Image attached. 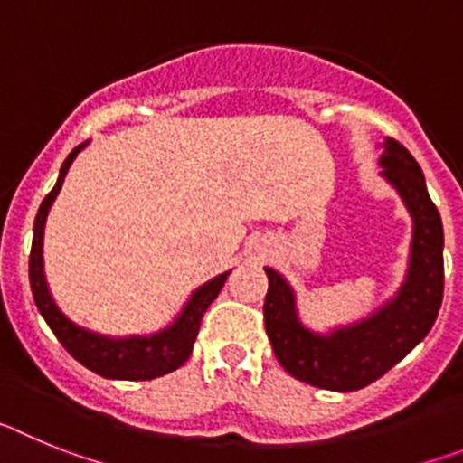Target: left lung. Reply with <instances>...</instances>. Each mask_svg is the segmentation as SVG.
<instances>
[{
  "label": "left lung",
  "instance_id": "obj_1",
  "mask_svg": "<svg viewBox=\"0 0 463 463\" xmlns=\"http://www.w3.org/2000/svg\"><path fill=\"white\" fill-rule=\"evenodd\" d=\"M383 178L412 220L408 269L401 288L369 317L338 325L326 334L298 317L297 294L280 271L264 267L269 292L264 325L278 362L301 383L331 392H354L375 383L424 341L443 301V222L427 192V181L399 141L380 143Z\"/></svg>",
  "mask_w": 463,
  "mask_h": 463
}]
</instances>
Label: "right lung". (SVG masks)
Returning <instances> with one entry per match:
<instances>
[{"label": "right lung", "instance_id": "obj_1", "mask_svg": "<svg viewBox=\"0 0 463 463\" xmlns=\"http://www.w3.org/2000/svg\"><path fill=\"white\" fill-rule=\"evenodd\" d=\"M90 141L80 143L69 153L64 159L57 183L46 199L41 202L39 213L34 220V236H32V252H30V285L32 294H34V304L39 313L43 315V320L52 329L57 341L67 347V353L73 359H79L83 366L90 371L99 373L101 378L110 380H153L159 375H166L175 371L178 366L190 359L192 347H194L196 334H199V325L206 313L208 306L215 301L220 289L224 288V280L232 271H224L220 276L211 278L208 282L199 285L181 313L175 315L174 322L166 325L165 329L153 331V334H132V336H106L99 331H92L88 326H80L62 313V308L55 304L51 288L46 282V271H43V229H46L48 211H51L52 202L57 199L60 190H62L64 175L69 174V166L73 165V159L80 150L88 146Z\"/></svg>", "mask_w": 463, "mask_h": 463}]
</instances>
